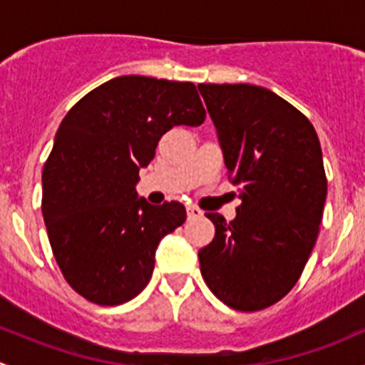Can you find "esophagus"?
I'll return each mask as SVG.
<instances>
[{
  "label": "esophagus",
  "mask_w": 365,
  "mask_h": 365,
  "mask_svg": "<svg viewBox=\"0 0 365 365\" xmlns=\"http://www.w3.org/2000/svg\"><path fill=\"white\" fill-rule=\"evenodd\" d=\"M201 215H203V212L200 208H196V206H187V217L189 219H200Z\"/></svg>",
  "instance_id": "1"
}]
</instances>
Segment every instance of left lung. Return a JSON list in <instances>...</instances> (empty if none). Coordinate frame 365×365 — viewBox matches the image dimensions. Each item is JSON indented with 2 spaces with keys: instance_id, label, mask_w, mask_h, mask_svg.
<instances>
[{
  "instance_id": "1",
  "label": "left lung",
  "mask_w": 365,
  "mask_h": 365,
  "mask_svg": "<svg viewBox=\"0 0 365 365\" xmlns=\"http://www.w3.org/2000/svg\"><path fill=\"white\" fill-rule=\"evenodd\" d=\"M242 205L226 222L206 213L215 238L200 251L212 293L237 311L270 307L297 284L327 200L322 146L311 121L254 84H200Z\"/></svg>"
}]
</instances>
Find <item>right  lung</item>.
<instances>
[{"mask_svg": "<svg viewBox=\"0 0 365 365\" xmlns=\"http://www.w3.org/2000/svg\"><path fill=\"white\" fill-rule=\"evenodd\" d=\"M205 116L192 83L121 76L63 118L43 165L42 213L61 274L86 300L118 305L146 288L159 242L187 212L138 197L139 169L169 128Z\"/></svg>", "mask_w": 365, "mask_h": 365, "instance_id": "obj_1", "label": "right lung"}]
</instances>
